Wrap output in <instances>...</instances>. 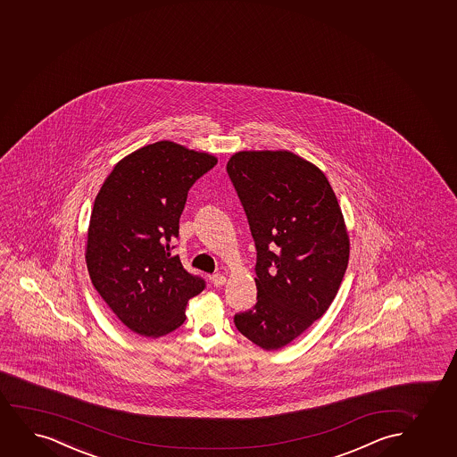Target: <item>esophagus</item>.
Returning a JSON list of instances; mask_svg holds the SVG:
<instances>
[{
    "instance_id": "1",
    "label": "esophagus",
    "mask_w": 457,
    "mask_h": 457,
    "mask_svg": "<svg viewBox=\"0 0 457 457\" xmlns=\"http://www.w3.org/2000/svg\"><path fill=\"white\" fill-rule=\"evenodd\" d=\"M211 280H212V283H214V287H223L226 283V277L223 276V274H220V272H217V274H214V276L211 277Z\"/></svg>"
}]
</instances>
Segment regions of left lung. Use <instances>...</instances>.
<instances>
[{
	"label": "left lung",
	"mask_w": 457,
	"mask_h": 457,
	"mask_svg": "<svg viewBox=\"0 0 457 457\" xmlns=\"http://www.w3.org/2000/svg\"><path fill=\"white\" fill-rule=\"evenodd\" d=\"M226 170L257 251V303L234 323L260 348L278 350L333 303L350 259L344 215L325 174L295 154L243 151Z\"/></svg>",
	"instance_id": "1"
}]
</instances>
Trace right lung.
<instances>
[{"label": "right lung", "mask_w": 457, "mask_h": 457, "mask_svg": "<svg viewBox=\"0 0 457 457\" xmlns=\"http://www.w3.org/2000/svg\"><path fill=\"white\" fill-rule=\"evenodd\" d=\"M217 158L172 141L141 147L115 164L90 215L86 263L98 294L130 331L170 334L187 300L206 287L170 253L192 185Z\"/></svg>", "instance_id": "obj_1"}]
</instances>
